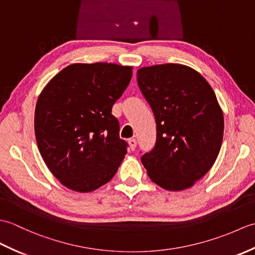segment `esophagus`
<instances>
[{"instance_id": "esophagus-1", "label": "esophagus", "mask_w": 255, "mask_h": 255, "mask_svg": "<svg viewBox=\"0 0 255 255\" xmlns=\"http://www.w3.org/2000/svg\"><path fill=\"white\" fill-rule=\"evenodd\" d=\"M128 143H129V147H130L131 150H134L137 147V140L134 138H130L128 140Z\"/></svg>"}]
</instances>
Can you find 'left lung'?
Segmentation results:
<instances>
[{"mask_svg":"<svg viewBox=\"0 0 255 255\" xmlns=\"http://www.w3.org/2000/svg\"><path fill=\"white\" fill-rule=\"evenodd\" d=\"M137 82L156 124L154 147L141 156L149 177L167 191L191 187L214 165L223 142L224 114L214 90L176 63L139 69Z\"/></svg>","mask_w":255,"mask_h":255,"instance_id":"1","label":"left lung"}]
</instances>
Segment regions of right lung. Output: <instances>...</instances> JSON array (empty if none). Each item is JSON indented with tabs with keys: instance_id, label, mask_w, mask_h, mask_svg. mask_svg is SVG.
Listing matches in <instances>:
<instances>
[{
	"instance_id": "1",
	"label": "right lung",
	"mask_w": 255,
	"mask_h": 255,
	"mask_svg": "<svg viewBox=\"0 0 255 255\" xmlns=\"http://www.w3.org/2000/svg\"><path fill=\"white\" fill-rule=\"evenodd\" d=\"M132 77L131 67L74 63L38 97L35 134L48 169L64 186L86 193L116 174L128 143L112 107Z\"/></svg>"
}]
</instances>
